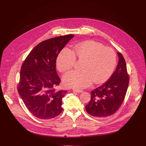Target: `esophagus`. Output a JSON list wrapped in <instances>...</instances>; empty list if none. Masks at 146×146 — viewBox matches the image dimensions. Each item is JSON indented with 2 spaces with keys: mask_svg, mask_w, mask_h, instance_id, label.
Instances as JSON below:
<instances>
[{
  "mask_svg": "<svg viewBox=\"0 0 146 146\" xmlns=\"http://www.w3.org/2000/svg\"><path fill=\"white\" fill-rule=\"evenodd\" d=\"M72 91L74 92H78V93H80V92H82L83 91L81 90H76V89H73Z\"/></svg>",
  "mask_w": 146,
  "mask_h": 146,
  "instance_id": "34e87169",
  "label": "esophagus"
}]
</instances>
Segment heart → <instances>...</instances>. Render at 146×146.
Returning <instances> with one entry per match:
<instances>
[{"label":"heart","mask_w":146,"mask_h":146,"mask_svg":"<svg viewBox=\"0 0 146 146\" xmlns=\"http://www.w3.org/2000/svg\"><path fill=\"white\" fill-rule=\"evenodd\" d=\"M76 59L82 61V71L66 73L63 83L66 86L78 90L89 86L92 82L104 83L111 76L116 64L115 52L93 41L75 44L71 50L64 48L56 58L57 68L60 72L67 71L73 68Z\"/></svg>","instance_id":"heart-1"}]
</instances>
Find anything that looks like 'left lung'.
<instances>
[{
	"label": "left lung",
	"mask_w": 146,
	"mask_h": 146,
	"mask_svg": "<svg viewBox=\"0 0 146 146\" xmlns=\"http://www.w3.org/2000/svg\"><path fill=\"white\" fill-rule=\"evenodd\" d=\"M117 54L119 61L116 70L107 82L91 91V100L85 106L87 113L92 116L105 117L113 115L124 100L129 77L124 58L121 53Z\"/></svg>",
	"instance_id": "left-lung-1"
}]
</instances>
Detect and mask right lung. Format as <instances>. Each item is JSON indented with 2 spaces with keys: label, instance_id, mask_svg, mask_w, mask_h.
<instances>
[{
  "label": "right lung",
  "instance_id": "obj_1",
  "mask_svg": "<svg viewBox=\"0 0 146 146\" xmlns=\"http://www.w3.org/2000/svg\"><path fill=\"white\" fill-rule=\"evenodd\" d=\"M74 36L67 35L40 42L22 64L17 91L26 107L37 118L50 119L62 111V99L67 91L54 89L61 81L56 73V61Z\"/></svg>",
  "mask_w": 146,
  "mask_h": 146
}]
</instances>
